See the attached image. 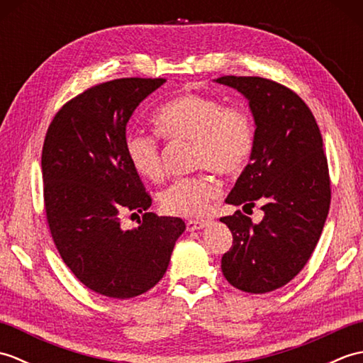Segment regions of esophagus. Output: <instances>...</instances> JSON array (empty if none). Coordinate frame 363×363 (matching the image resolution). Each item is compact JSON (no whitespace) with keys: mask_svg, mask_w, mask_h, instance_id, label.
<instances>
[{"mask_svg":"<svg viewBox=\"0 0 363 363\" xmlns=\"http://www.w3.org/2000/svg\"><path fill=\"white\" fill-rule=\"evenodd\" d=\"M207 223H209V220H189V221L186 223V226H187L189 233H191V230L203 229L204 226H207Z\"/></svg>","mask_w":363,"mask_h":363,"instance_id":"34e87169","label":"esophagus"}]
</instances>
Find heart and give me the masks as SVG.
I'll use <instances>...</instances> for the list:
<instances>
[{
	"instance_id": "heart-1",
	"label": "heart",
	"mask_w": 363,
	"mask_h": 363,
	"mask_svg": "<svg viewBox=\"0 0 363 363\" xmlns=\"http://www.w3.org/2000/svg\"><path fill=\"white\" fill-rule=\"evenodd\" d=\"M154 126L172 142L194 143V168L211 169L235 177L248 167L256 146V126L250 112L226 107L221 99L186 91L162 104L154 113ZM125 151L130 165L142 177L159 182L164 160L159 138L140 130L125 135ZM221 194L212 173L181 177L160 195L165 213L182 218L201 217Z\"/></svg>"
}]
</instances>
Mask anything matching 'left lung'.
<instances>
[{
    "label": "left lung",
    "mask_w": 363,
    "mask_h": 363,
    "mask_svg": "<svg viewBox=\"0 0 363 363\" xmlns=\"http://www.w3.org/2000/svg\"><path fill=\"white\" fill-rule=\"evenodd\" d=\"M250 101L256 121L251 162L226 198L265 217L254 225L237 211L221 217L233 233L221 269L230 285L267 293L289 284L317 246L330 206V177L323 137L313 113L295 91L259 76H223Z\"/></svg>",
    "instance_id": "8db88e82"
}]
</instances>
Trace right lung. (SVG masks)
<instances>
[{
	"instance_id": "obj_1",
	"label": "right lung",
	"mask_w": 363,
	"mask_h": 363,
	"mask_svg": "<svg viewBox=\"0 0 363 363\" xmlns=\"http://www.w3.org/2000/svg\"><path fill=\"white\" fill-rule=\"evenodd\" d=\"M164 78H121L84 90L54 115L42 150L52 242L72 273L99 295L128 299L164 277L186 223L148 211L151 195L125 151L126 123ZM143 213L137 230L119 226Z\"/></svg>"
}]
</instances>
